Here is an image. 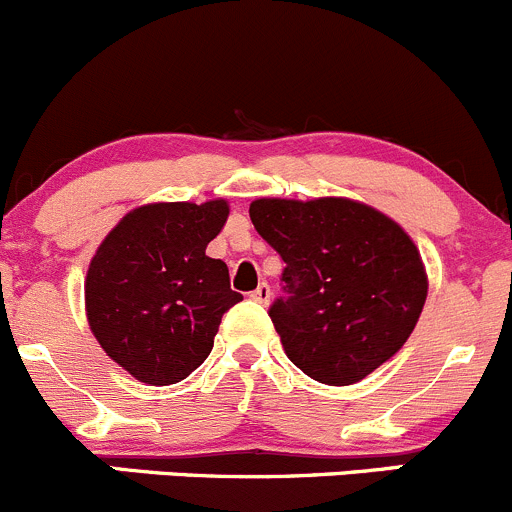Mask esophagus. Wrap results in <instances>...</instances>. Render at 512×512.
<instances>
[{
  "label": "esophagus",
  "instance_id": "34e87169",
  "mask_svg": "<svg viewBox=\"0 0 512 512\" xmlns=\"http://www.w3.org/2000/svg\"><path fill=\"white\" fill-rule=\"evenodd\" d=\"M252 300L255 302H260V305H267V302H270V297H272V292H270V285H267V282H260V285H257V290L252 292Z\"/></svg>",
  "mask_w": 512,
  "mask_h": 512
}]
</instances>
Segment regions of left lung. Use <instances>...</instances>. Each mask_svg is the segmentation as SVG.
Here are the masks:
<instances>
[{
  "label": "left lung",
  "mask_w": 512,
  "mask_h": 512,
  "mask_svg": "<svg viewBox=\"0 0 512 512\" xmlns=\"http://www.w3.org/2000/svg\"><path fill=\"white\" fill-rule=\"evenodd\" d=\"M250 217L285 260L270 307L285 355L322 385H355L408 342L428 297L418 245L350 197H260Z\"/></svg>",
  "instance_id": "8db88e82"
}]
</instances>
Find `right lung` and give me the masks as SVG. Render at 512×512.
Here are the masks:
<instances>
[{
	"label": "right lung",
	"mask_w": 512,
	"mask_h": 512,
	"mask_svg": "<svg viewBox=\"0 0 512 512\" xmlns=\"http://www.w3.org/2000/svg\"><path fill=\"white\" fill-rule=\"evenodd\" d=\"M227 200L150 202L109 230L84 277V312L102 350L147 385H175L215 345L222 315L242 300L230 270L207 255Z\"/></svg>",
	"instance_id": "add662e5"
}]
</instances>
